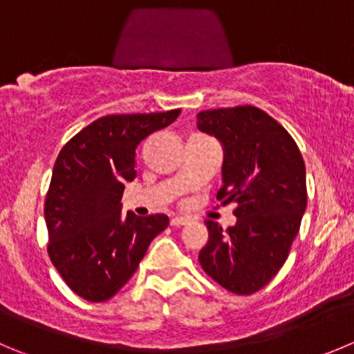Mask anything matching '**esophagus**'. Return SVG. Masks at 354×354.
Returning <instances> with one entry per match:
<instances>
[{
	"label": "esophagus",
	"instance_id": "1",
	"mask_svg": "<svg viewBox=\"0 0 354 354\" xmlns=\"http://www.w3.org/2000/svg\"><path fill=\"white\" fill-rule=\"evenodd\" d=\"M188 223V218L185 216H174L173 220H171V225L173 227H181V225H187Z\"/></svg>",
	"mask_w": 354,
	"mask_h": 354
}]
</instances>
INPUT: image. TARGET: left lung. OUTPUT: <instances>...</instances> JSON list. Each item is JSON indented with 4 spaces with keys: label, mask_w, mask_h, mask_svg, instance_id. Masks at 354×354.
I'll use <instances>...</instances> for the list:
<instances>
[{
    "label": "left lung",
    "mask_w": 354,
    "mask_h": 354,
    "mask_svg": "<svg viewBox=\"0 0 354 354\" xmlns=\"http://www.w3.org/2000/svg\"><path fill=\"white\" fill-rule=\"evenodd\" d=\"M197 129L223 147L218 201L236 203L234 227L206 220L199 262L204 272L236 295H252L279 272L307 206L306 164L281 124L255 106L197 115Z\"/></svg>",
    "instance_id": "left-lung-1"
}]
</instances>
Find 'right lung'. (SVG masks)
I'll return each instance as SVG.
<instances>
[{"label":"right lung","mask_w":354,"mask_h":354,"mask_svg":"<svg viewBox=\"0 0 354 354\" xmlns=\"http://www.w3.org/2000/svg\"><path fill=\"white\" fill-rule=\"evenodd\" d=\"M180 110L108 115L59 151L45 199L48 257L66 285L88 302L111 299L136 272L166 214H122V194L136 178V148L173 124Z\"/></svg>","instance_id":"obj_1"}]
</instances>
